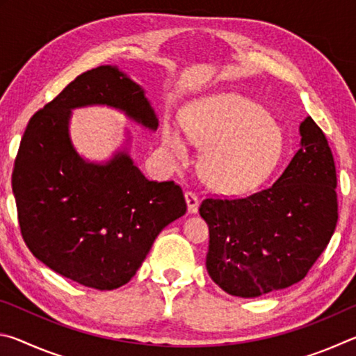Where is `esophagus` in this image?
Returning a JSON list of instances; mask_svg holds the SVG:
<instances>
[{"instance_id": "1", "label": "esophagus", "mask_w": 356, "mask_h": 356, "mask_svg": "<svg viewBox=\"0 0 356 356\" xmlns=\"http://www.w3.org/2000/svg\"><path fill=\"white\" fill-rule=\"evenodd\" d=\"M185 201H186V206H188V212L190 213H197V210H200V200H197V196L195 195V193L186 191L185 193Z\"/></svg>"}]
</instances>
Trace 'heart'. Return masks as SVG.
I'll list each match as a JSON object with an SVG mask.
<instances>
[{
	"label": "heart",
	"mask_w": 356,
	"mask_h": 356,
	"mask_svg": "<svg viewBox=\"0 0 356 356\" xmlns=\"http://www.w3.org/2000/svg\"><path fill=\"white\" fill-rule=\"evenodd\" d=\"M186 136L204 147L201 177L220 195L238 196L257 188L275 170L284 147L281 129L262 106L238 94H215L185 108ZM163 144L179 160H188L182 130L170 122Z\"/></svg>",
	"instance_id": "1"
}]
</instances>
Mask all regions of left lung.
I'll list each match as a JSON object with an SVG mask.
<instances>
[{"mask_svg":"<svg viewBox=\"0 0 356 356\" xmlns=\"http://www.w3.org/2000/svg\"><path fill=\"white\" fill-rule=\"evenodd\" d=\"M300 149L280 179L243 200H204L206 267L234 297L256 298L301 281L337 222L336 168L327 138L309 116Z\"/></svg>","mask_w":356,"mask_h":356,"instance_id":"obj_1","label":"left lung"}]
</instances>
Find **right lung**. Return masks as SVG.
Masks as SVG:
<instances>
[{
    "label": "right lung",
    "mask_w": 356,
    "mask_h": 356,
    "mask_svg": "<svg viewBox=\"0 0 356 356\" xmlns=\"http://www.w3.org/2000/svg\"><path fill=\"white\" fill-rule=\"evenodd\" d=\"M108 106L155 131L146 91L118 65L78 75L29 119L12 172L22 236L53 272L99 291L134 278L163 229L186 212L179 185L144 177L130 155L131 136L106 161L78 154L72 111Z\"/></svg>",
    "instance_id": "right-lung-1"
}]
</instances>
